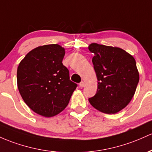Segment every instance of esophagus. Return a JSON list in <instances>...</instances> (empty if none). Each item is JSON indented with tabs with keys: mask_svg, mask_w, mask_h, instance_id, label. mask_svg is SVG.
<instances>
[{
	"mask_svg": "<svg viewBox=\"0 0 152 152\" xmlns=\"http://www.w3.org/2000/svg\"><path fill=\"white\" fill-rule=\"evenodd\" d=\"M79 85H80V86H81V87H84V86H85L84 81H81V83H80Z\"/></svg>",
	"mask_w": 152,
	"mask_h": 152,
	"instance_id": "1",
	"label": "esophagus"
}]
</instances>
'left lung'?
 <instances>
[{
    "instance_id": "1",
    "label": "left lung",
    "mask_w": 152,
    "mask_h": 152,
    "mask_svg": "<svg viewBox=\"0 0 152 152\" xmlns=\"http://www.w3.org/2000/svg\"><path fill=\"white\" fill-rule=\"evenodd\" d=\"M98 80L96 94L89 101L95 109L107 114L118 113L129 104L139 81L136 61L121 48L96 43L89 45Z\"/></svg>"
}]
</instances>
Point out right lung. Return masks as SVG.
I'll return each instance as SVG.
<instances>
[{"mask_svg": "<svg viewBox=\"0 0 152 152\" xmlns=\"http://www.w3.org/2000/svg\"><path fill=\"white\" fill-rule=\"evenodd\" d=\"M64 56L65 49L58 44L39 46L18 66L20 94L30 109L42 116L50 118L62 112L77 86L63 65Z\"/></svg>", "mask_w": 152, "mask_h": 152, "instance_id": "right-lung-1", "label": "right lung"}]
</instances>
